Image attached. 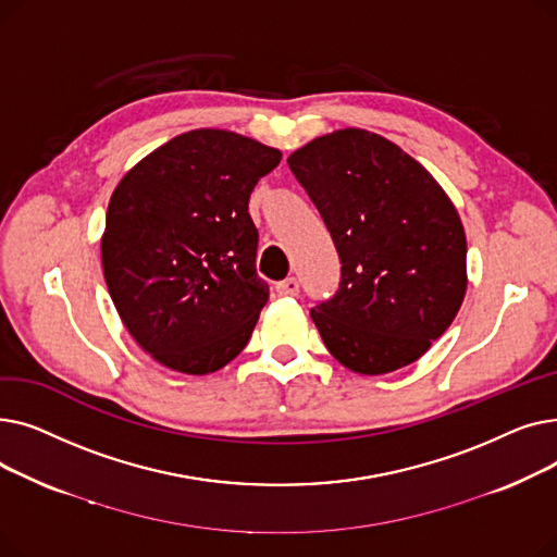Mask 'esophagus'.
<instances>
[{"instance_id": "obj_1", "label": "esophagus", "mask_w": 557, "mask_h": 557, "mask_svg": "<svg viewBox=\"0 0 557 557\" xmlns=\"http://www.w3.org/2000/svg\"><path fill=\"white\" fill-rule=\"evenodd\" d=\"M275 290H277L280 296H298L300 282H298L296 277H286V280H282V282L275 284Z\"/></svg>"}]
</instances>
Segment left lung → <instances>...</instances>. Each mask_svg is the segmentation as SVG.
<instances>
[{
	"instance_id": "obj_1",
	"label": "left lung",
	"mask_w": 557,
	"mask_h": 557,
	"mask_svg": "<svg viewBox=\"0 0 557 557\" xmlns=\"http://www.w3.org/2000/svg\"><path fill=\"white\" fill-rule=\"evenodd\" d=\"M288 166L341 257L336 296L311 309L332 357L359 374L418 361L465 298L467 242L454 202L418 160L361 128L315 137Z\"/></svg>"
}]
</instances>
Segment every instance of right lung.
Instances as JSON below:
<instances>
[{"label":"right lung","instance_id":"obj_1","mask_svg":"<svg viewBox=\"0 0 557 557\" xmlns=\"http://www.w3.org/2000/svg\"><path fill=\"white\" fill-rule=\"evenodd\" d=\"M282 153L198 128L137 162L112 191L101 239L110 298L158 363L210 374L237 357L269 302L248 200Z\"/></svg>","mask_w":557,"mask_h":557}]
</instances>
